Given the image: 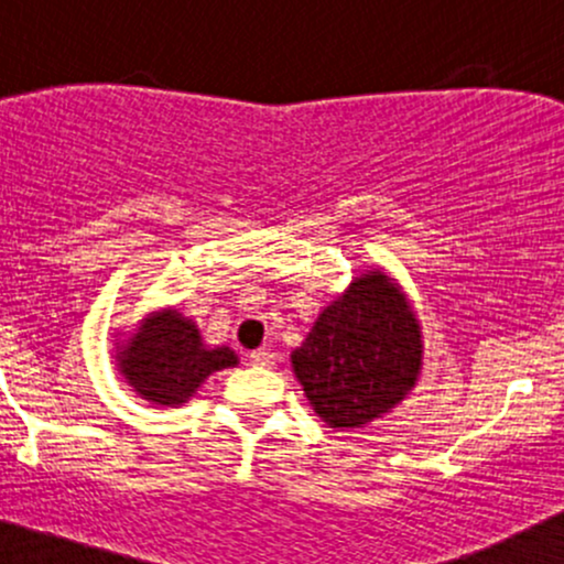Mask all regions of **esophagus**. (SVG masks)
Here are the masks:
<instances>
[{"mask_svg":"<svg viewBox=\"0 0 564 564\" xmlns=\"http://www.w3.org/2000/svg\"><path fill=\"white\" fill-rule=\"evenodd\" d=\"M249 360H251V366L268 368V366L275 364V355L268 352V349H254V352L249 355Z\"/></svg>","mask_w":564,"mask_h":564,"instance_id":"34e87169","label":"esophagus"}]
</instances>
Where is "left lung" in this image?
<instances>
[{
  "label": "left lung",
  "mask_w": 564,
  "mask_h": 564,
  "mask_svg": "<svg viewBox=\"0 0 564 564\" xmlns=\"http://www.w3.org/2000/svg\"><path fill=\"white\" fill-rule=\"evenodd\" d=\"M422 360L416 310L379 264L355 275L291 349L304 398L332 430H360L398 408L422 377Z\"/></svg>",
  "instance_id": "8db88e82"
}]
</instances>
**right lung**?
<instances>
[{"instance_id": "right-lung-1", "label": "right lung", "mask_w": 564, "mask_h": 564, "mask_svg": "<svg viewBox=\"0 0 564 564\" xmlns=\"http://www.w3.org/2000/svg\"><path fill=\"white\" fill-rule=\"evenodd\" d=\"M113 360L119 377L151 408L185 405L212 373L238 366L228 345H206L196 321L177 307L148 313L127 334H116Z\"/></svg>"}]
</instances>
